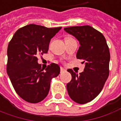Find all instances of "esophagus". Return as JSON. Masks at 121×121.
Instances as JSON below:
<instances>
[{
    "label": "esophagus",
    "mask_w": 121,
    "mask_h": 121,
    "mask_svg": "<svg viewBox=\"0 0 121 121\" xmlns=\"http://www.w3.org/2000/svg\"><path fill=\"white\" fill-rule=\"evenodd\" d=\"M66 71V70L65 69H64V68H60V73H63V72H65Z\"/></svg>",
    "instance_id": "esophagus-1"
}]
</instances>
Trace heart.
Returning a JSON list of instances; mask_svg holds the SVG:
<instances>
[{
    "label": "heart",
    "instance_id": "1",
    "mask_svg": "<svg viewBox=\"0 0 121 121\" xmlns=\"http://www.w3.org/2000/svg\"><path fill=\"white\" fill-rule=\"evenodd\" d=\"M71 39L70 37H66L65 38V40H67V39Z\"/></svg>",
    "mask_w": 121,
    "mask_h": 121
}]
</instances>
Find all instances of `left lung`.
<instances>
[{
  "label": "left lung",
  "instance_id": "obj_1",
  "mask_svg": "<svg viewBox=\"0 0 121 121\" xmlns=\"http://www.w3.org/2000/svg\"><path fill=\"white\" fill-rule=\"evenodd\" d=\"M80 45L77 59L84 63V72L78 75L72 69L71 81L66 84L69 96L76 103L90 102L99 94L109 76L110 52L103 34L90 26L65 27Z\"/></svg>",
  "mask_w": 121,
  "mask_h": 121
}]
</instances>
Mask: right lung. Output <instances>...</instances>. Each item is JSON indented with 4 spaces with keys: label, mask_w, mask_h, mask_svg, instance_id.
Masks as SVG:
<instances>
[{
    "label": "right lung",
    "mask_w": 121,
    "mask_h": 121,
    "mask_svg": "<svg viewBox=\"0 0 121 121\" xmlns=\"http://www.w3.org/2000/svg\"><path fill=\"white\" fill-rule=\"evenodd\" d=\"M60 29L30 24L16 31L8 44L7 73L18 95L29 103L43 100L51 80L60 74V66L55 63L44 71L37 56L47 52L50 41Z\"/></svg>",
    "instance_id": "obj_1"
}]
</instances>
